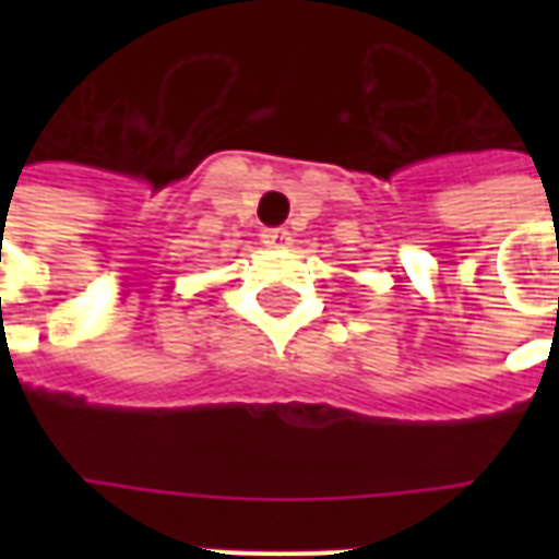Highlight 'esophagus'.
Returning <instances> with one entry per match:
<instances>
[{"label": "esophagus", "instance_id": "1", "mask_svg": "<svg viewBox=\"0 0 559 559\" xmlns=\"http://www.w3.org/2000/svg\"><path fill=\"white\" fill-rule=\"evenodd\" d=\"M263 243L266 246H275V249H284V246L293 243V235H289L287 228L278 226V228H263Z\"/></svg>", "mask_w": 559, "mask_h": 559}]
</instances>
